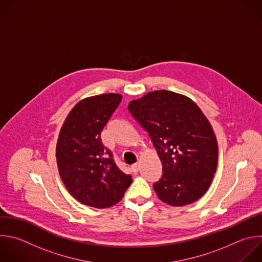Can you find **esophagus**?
Instances as JSON below:
<instances>
[{"mask_svg":"<svg viewBox=\"0 0 262 262\" xmlns=\"http://www.w3.org/2000/svg\"><path fill=\"white\" fill-rule=\"evenodd\" d=\"M139 169H140V163H139V162H137V163H135V164L132 165V170H133L134 172H137Z\"/></svg>","mask_w":262,"mask_h":262,"instance_id":"34e87169","label":"esophagus"}]
</instances>
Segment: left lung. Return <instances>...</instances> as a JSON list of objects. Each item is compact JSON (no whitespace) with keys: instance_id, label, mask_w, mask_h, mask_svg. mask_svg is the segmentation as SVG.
<instances>
[{"instance_id":"8db88e82","label":"left lung","mask_w":262,"mask_h":262,"mask_svg":"<svg viewBox=\"0 0 262 262\" xmlns=\"http://www.w3.org/2000/svg\"><path fill=\"white\" fill-rule=\"evenodd\" d=\"M147 130L162 165L153 184L158 199L171 207L200 200L209 189L218 163V143L201 108L188 97L165 90L147 93L128 104Z\"/></svg>"}]
</instances>
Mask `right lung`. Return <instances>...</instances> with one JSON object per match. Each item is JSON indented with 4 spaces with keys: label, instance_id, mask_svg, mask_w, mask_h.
<instances>
[{
    "label": "right lung",
    "instance_id": "add662e5",
    "mask_svg": "<svg viewBox=\"0 0 262 262\" xmlns=\"http://www.w3.org/2000/svg\"><path fill=\"white\" fill-rule=\"evenodd\" d=\"M120 94H103L77 103L58 135L55 156L60 179L79 203L99 209L121 201L132 182L101 140V133L120 104Z\"/></svg>",
    "mask_w": 262,
    "mask_h": 262
}]
</instances>
